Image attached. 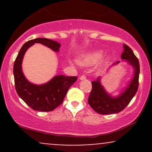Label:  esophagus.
Segmentation results:
<instances>
[{
  "mask_svg": "<svg viewBox=\"0 0 152 152\" xmlns=\"http://www.w3.org/2000/svg\"><path fill=\"white\" fill-rule=\"evenodd\" d=\"M86 77L84 76V75H82V76H80V79L81 80H84V79H86Z\"/></svg>",
  "mask_w": 152,
  "mask_h": 152,
  "instance_id": "esophagus-1",
  "label": "esophagus"
}]
</instances>
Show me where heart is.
Listing matches in <instances>:
<instances>
[{"instance_id":"b5f03b06","label":"heart","mask_w":152,"mask_h":152,"mask_svg":"<svg viewBox=\"0 0 152 152\" xmlns=\"http://www.w3.org/2000/svg\"><path fill=\"white\" fill-rule=\"evenodd\" d=\"M104 53L102 50H95V51L90 52L87 55L83 57L81 61V63L83 65L89 66L96 64L97 62L102 58Z\"/></svg>"}]
</instances>
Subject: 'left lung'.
<instances>
[{
	"label": "left lung",
	"instance_id": "1",
	"mask_svg": "<svg viewBox=\"0 0 152 152\" xmlns=\"http://www.w3.org/2000/svg\"><path fill=\"white\" fill-rule=\"evenodd\" d=\"M121 58L124 59L134 68V76L129 85L117 97H112L107 94L100 83V78L91 82L92 89L88 99L91 107L99 114H117L128 106L133 99L139 87V77L140 66L138 58L134 55L133 50L127 45H124V51ZM120 61H116L117 64Z\"/></svg>",
	"mask_w": 152,
	"mask_h": 152
}]
</instances>
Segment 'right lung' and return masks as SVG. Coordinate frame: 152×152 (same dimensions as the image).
Wrapping results in <instances>:
<instances>
[{"instance_id":"1","label":"right lung","mask_w":152,"mask_h":152,"mask_svg":"<svg viewBox=\"0 0 152 152\" xmlns=\"http://www.w3.org/2000/svg\"><path fill=\"white\" fill-rule=\"evenodd\" d=\"M35 43H41L56 52L58 51L61 46L56 41L45 38H35L24 43L13 65L15 88L18 95L31 109L35 111H50L62 104L68 90L78 77L58 75L42 85L30 83L23 74L21 64L26 51Z\"/></svg>"}]
</instances>
